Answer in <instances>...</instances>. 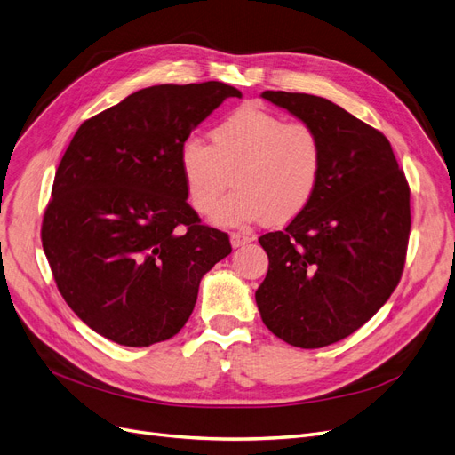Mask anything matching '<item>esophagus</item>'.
I'll list each match as a JSON object with an SVG mask.
<instances>
[{"label":"esophagus","instance_id":"1","mask_svg":"<svg viewBox=\"0 0 455 455\" xmlns=\"http://www.w3.org/2000/svg\"><path fill=\"white\" fill-rule=\"evenodd\" d=\"M253 240H255L253 234H247V232H232L230 234L232 247H242L245 243H251Z\"/></svg>","mask_w":455,"mask_h":455}]
</instances>
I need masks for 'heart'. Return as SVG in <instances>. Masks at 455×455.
Here are the masks:
<instances>
[{"label": "heart", "instance_id": "1", "mask_svg": "<svg viewBox=\"0 0 455 455\" xmlns=\"http://www.w3.org/2000/svg\"><path fill=\"white\" fill-rule=\"evenodd\" d=\"M178 166L196 213L215 210V223L221 225H242L262 215L283 223L304 212L316 195L324 146L311 124L284 122L275 112L243 105L213 125L210 146L198 137L185 139ZM228 172L237 189L218 207Z\"/></svg>", "mask_w": 455, "mask_h": 455}]
</instances>
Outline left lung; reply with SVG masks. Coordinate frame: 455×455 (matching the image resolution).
<instances>
[{"mask_svg":"<svg viewBox=\"0 0 455 455\" xmlns=\"http://www.w3.org/2000/svg\"><path fill=\"white\" fill-rule=\"evenodd\" d=\"M262 97L318 131L324 166L309 206L259 238L270 267L257 306L279 339L321 348L363 326L397 287L411 234L409 181L388 139L331 100Z\"/></svg>","mask_w":455,"mask_h":455,"instance_id":"1","label":"left lung"}]
</instances>
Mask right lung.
<instances>
[{
    "label": "right lung",
    "mask_w": 455,
    "mask_h": 455,
    "mask_svg": "<svg viewBox=\"0 0 455 455\" xmlns=\"http://www.w3.org/2000/svg\"><path fill=\"white\" fill-rule=\"evenodd\" d=\"M242 93L223 82L161 84L84 122L65 149L41 240L75 315L125 347L166 341L193 313L202 275L230 255L228 234L200 225L178 151Z\"/></svg>",
    "instance_id": "1"
}]
</instances>
